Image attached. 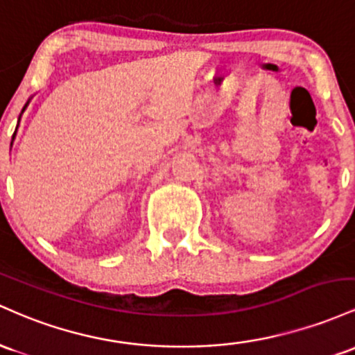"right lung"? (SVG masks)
<instances>
[{
  "instance_id": "right-lung-1",
  "label": "right lung",
  "mask_w": 355,
  "mask_h": 355,
  "mask_svg": "<svg viewBox=\"0 0 355 355\" xmlns=\"http://www.w3.org/2000/svg\"><path fill=\"white\" fill-rule=\"evenodd\" d=\"M28 103H30V98H28V102L25 103V107H23V109H21V114L25 112V110H26ZM21 114H19V117H18V124H19V121H21ZM17 129H18V125H17ZM15 135H17V130H15V134H13V139H15ZM11 146H13V141H11Z\"/></svg>"
}]
</instances>
